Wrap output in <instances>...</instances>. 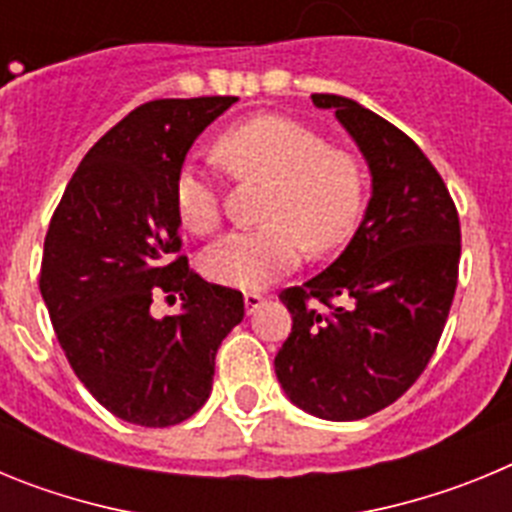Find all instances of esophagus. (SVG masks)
Masks as SVG:
<instances>
[{
  "label": "esophagus",
  "instance_id": "obj_1",
  "mask_svg": "<svg viewBox=\"0 0 512 512\" xmlns=\"http://www.w3.org/2000/svg\"><path fill=\"white\" fill-rule=\"evenodd\" d=\"M243 302H246V312L251 315V312H256L264 305V295H259V292H246V295H243Z\"/></svg>",
  "mask_w": 512,
  "mask_h": 512
}]
</instances>
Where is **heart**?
I'll use <instances>...</instances> for the list:
<instances>
[{
  "instance_id": "b5f03b06",
  "label": "heart",
  "mask_w": 512,
  "mask_h": 512,
  "mask_svg": "<svg viewBox=\"0 0 512 512\" xmlns=\"http://www.w3.org/2000/svg\"><path fill=\"white\" fill-rule=\"evenodd\" d=\"M217 151L246 179L274 184L264 223L230 233L205 251L202 271L217 284L261 289L300 264L302 243L315 256L333 253L359 225L366 176L359 158L336 151L320 130L295 117L256 115L225 130ZM174 210L179 223L197 235L220 228V192L194 161L174 176Z\"/></svg>"
}]
</instances>
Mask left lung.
<instances>
[{"label":"left lung","instance_id":"left-lung-1","mask_svg":"<svg viewBox=\"0 0 512 512\" xmlns=\"http://www.w3.org/2000/svg\"><path fill=\"white\" fill-rule=\"evenodd\" d=\"M336 112L372 171V200L346 251L302 287L284 289L292 333L274 369L305 413L359 420L423 374L459 282V212L436 166L392 122L338 94Z\"/></svg>","mask_w":512,"mask_h":512}]
</instances>
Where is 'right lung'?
Wrapping results in <instances>:
<instances>
[{
    "instance_id": "add662e5",
    "label": "right lung",
    "mask_w": 512,
    "mask_h": 512,
    "mask_svg": "<svg viewBox=\"0 0 512 512\" xmlns=\"http://www.w3.org/2000/svg\"><path fill=\"white\" fill-rule=\"evenodd\" d=\"M235 97L156 99L89 148L45 233L40 264L53 330L79 382L125 423L166 428L205 405L215 354L243 320L238 289L179 256L174 176L197 135ZM179 296L176 316L150 315Z\"/></svg>"
}]
</instances>
